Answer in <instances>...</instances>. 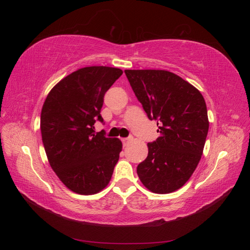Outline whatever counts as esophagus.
<instances>
[{
	"label": "esophagus",
	"instance_id": "34e87169",
	"mask_svg": "<svg viewBox=\"0 0 250 250\" xmlns=\"http://www.w3.org/2000/svg\"><path fill=\"white\" fill-rule=\"evenodd\" d=\"M131 140H132V138H131V137H128V138H123V139H122V143H123V145H124V146H126L127 144L129 143Z\"/></svg>",
	"mask_w": 250,
	"mask_h": 250
}]
</instances>
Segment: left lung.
<instances>
[{
  "mask_svg": "<svg viewBox=\"0 0 250 250\" xmlns=\"http://www.w3.org/2000/svg\"><path fill=\"white\" fill-rule=\"evenodd\" d=\"M133 93L160 137L148 143V156L137 168L149 191L168 194L192 176L208 131V109L199 90L165 70H125Z\"/></svg>",
  "mask_w": 250,
  "mask_h": 250,
  "instance_id": "8db88e82",
  "label": "left lung"
}]
</instances>
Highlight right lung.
Instances as JSON below:
<instances>
[{"instance_id":"add662e5","label":"right lung","mask_w":250,"mask_h":250,"mask_svg":"<svg viewBox=\"0 0 250 250\" xmlns=\"http://www.w3.org/2000/svg\"><path fill=\"white\" fill-rule=\"evenodd\" d=\"M123 74L117 67L86 66L53 87L41 115V131L51 168L62 184L80 195L106 187L122 151V142L95 133L105 93Z\"/></svg>"}]
</instances>
